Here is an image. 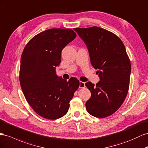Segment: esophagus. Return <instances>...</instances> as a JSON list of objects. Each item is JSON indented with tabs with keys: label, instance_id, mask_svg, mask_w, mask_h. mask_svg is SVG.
I'll use <instances>...</instances> for the list:
<instances>
[{
	"label": "esophagus",
	"instance_id": "34e87169",
	"mask_svg": "<svg viewBox=\"0 0 148 148\" xmlns=\"http://www.w3.org/2000/svg\"><path fill=\"white\" fill-rule=\"evenodd\" d=\"M79 88H83L85 87V83L83 82H79Z\"/></svg>",
	"mask_w": 148,
	"mask_h": 148
}]
</instances>
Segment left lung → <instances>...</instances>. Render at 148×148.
<instances>
[{
    "mask_svg": "<svg viewBox=\"0 0 148 148\" xmlns=\"http://www.w3.org/2000/svg\"><path fill=\"white\" fill-rule=\"evenodd\" d=\"M74 30L85 42L91 65L99 70L100 78L96 85L85 83L91 92L86 110L95 117H108L120 108L128 92L130 58L121 40L111 32L97 26Z\"/></svg>",
    "mask_w": 148,
    "mask_h": 148,
    "instance_id": "left-lung-1",
    "label": "left lung"
}]
</instances>
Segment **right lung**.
Wrapping results in <instances>:
<instances>
[{"instance_id":"right-lung-1","label":"right lung","mask_w":148,"mask_h":148,"mask_svg":"<svg viewBox=\"0 0 148 148\" xmlns=\"http://www.w3.org/2000/svg\"><path fill=\"white\" fill-rule=\"evenodd\" d=\"M77 34L71 29H50L38 34L27 43L21 56L19 80L27 101L35 113L57 119L68 112L79 82L56 75L62 51Z\"/></svg>"}]
</instances>
